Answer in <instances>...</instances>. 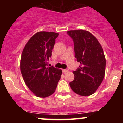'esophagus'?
<instances>
[{
	"label": "esophagus",
	"instance_id": "1",
	"mask_svg": "<svg viewBox=\"0 0 123 123\" xmlns=\"http://www.w3.org/2000/svg\"><path fill=\"white\" fill-rule=\"evenodd\" d=\"M62 71H63V73H66L68 71V69H62Z\"/></svg>",
	"mask_w": 123,
	"mask_h": 123
}]
</instances>
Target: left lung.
I'll return each instance as SVG.
<instances>
[{"mask_svg": "<svg viewBox=\"0 0 123 123\" xmlns=\"http://www.w3.org/2000/svg\"><path fill=\"white\" fill-rule=\"evenodd\" d=\"M73 40L75 57L80 65L73 71L71 88L80 96H90L96 91L105 76L106 59L100 43L92 33L84 30H69Z\"/></svg>", "mask_w": 123, "mask_h": 123, "instance_id": "1", "label": "left lung"}]
</instances>
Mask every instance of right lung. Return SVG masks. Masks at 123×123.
Listing matches in <instances>:
<instances>
[{
	"mask_svg": "<svg viewBox=\"0 0 123 123\" xmlns=\"http://www.w3.org/2000/svg\"><path fill=\"white\" fill-rule=\"evenodd\" d=\"M58 35L54 32H37L27 42L22 52L20 68L24 81L37 97L52 95L62 73L61 69L48 66Z\"/></svg>",
	"mask_w": 123,
	"mask_h": 123,
	"instance_id": "obj_1",
	"label": "right lung"
}]
</instances>
